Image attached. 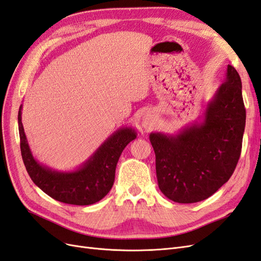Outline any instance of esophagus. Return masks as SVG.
Segmentation results:
<instances>
[{"label":"esophagus","instance_id":"34e87169","mask_svg":"<svg viewBox=\"0 0 261 261\" xmlns=\"http://www.w3.org/2000/svg\"><path fill=\"white\" fill-rule=\"evenodd\" d=\"M155 121V116L151 112H147L143 117V126L144 127H150Z\"/></svg>","mask_w":261,"mask_h":261}]
</instances>
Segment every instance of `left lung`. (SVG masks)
<instances>
[{
	"label": "left lung",
	"mask_w": 261,
	"mask_h": 261,
	"mask_svg": "<svg viewBox=\"0 0 261 261\" xmlns=\"http://www.w3.org/2000/svg\"><path fill=\"white\" fill-rule=\"evenodd\" d=\"M245 122L241 77L227 65L225 82L208 102L202 121L176 135H149L162 194L178 203L198 202L215 194L239 162Z\"/></svg>",
	"instance_id": "obj_1"
}]
</instances>
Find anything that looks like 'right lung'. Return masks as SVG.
Instances as JSON below:
<instances>
[{
    "label": "right lung",
    "instance_id": "add662e5",
    "mask_svg": "<svg viewBox=\"0 0 261 261\" xmlns=\"http://www.w3.org/2000/svg\"><path fill=\"white\" fill-rule=\"evenodd\" d=\"M21 110L22 106L18 112L20 151L34 183L53 199L64 203L88 206L103 198L113 186L116 164L124 148L137 136L135 129L118 128L77 170L60 172L40 164L31 153L21 123Z\"/></svg>",
    "mask_w": 261,
    "mask_h": 261
}]
</instances>
